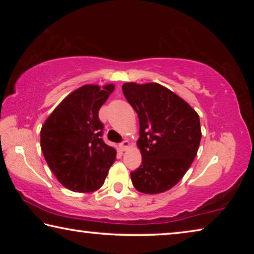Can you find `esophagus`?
I'll use <instances>...</instances> for the list:
<instances>
[{"instance_id":"esophagus-1","label":"esophagus","mask_w":254,"mask_h":254,"mask_svg":"<svg viewBox=\"0 0 254 254\" xmlns=\"http://www.w3.org/2000/svg\"><path fill=\"white\" fill-rule=\"evenodd\" d=\"M120 148L122 149V151H127V150L130 148V142H128L127 140H124L123 142L120 144Z\"/></svg>"}]
</instances>
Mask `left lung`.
<instances>
[{"mask_svg":"<svg viewBox=\"0 0 254 254\" xmlns=\"http://www.w3.org/2000/svg\"><path fill=\"white\" fill-rule=\"evenodd\" d=\"M124 96L136 112L142 162L131 173L137 191L154 195L179 183L197 154L201 139L197 112L158 83H126Z\"/></svg>","mask_w":254,"mask_h":254,"instance_id":"8db88e82","label":"left lung"}]
</instances>
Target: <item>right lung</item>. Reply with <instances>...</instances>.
<instances>
[{
	"instance_id": "obj_1",
	"label": "right lung",
	"mask_w": 254,
	"mask_h": 254,
	"mask_svg": "<svg viewBox=\"0 0 254 254\" xmlns=\"http://www.w3.org/2000/svg\"><path fill=\"white\" fill-rule=\"evenodd\" d=\"M114 84H87L59 103L40 131L44 157L58 182L75 192L100 189L117 150L102 140L98 111L113 93Z\"/></svg>"
}]
</instances>
